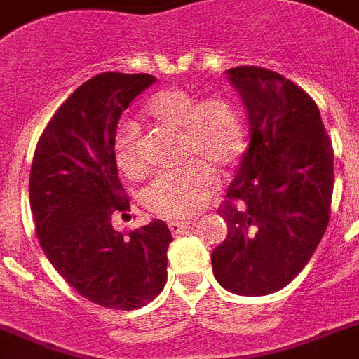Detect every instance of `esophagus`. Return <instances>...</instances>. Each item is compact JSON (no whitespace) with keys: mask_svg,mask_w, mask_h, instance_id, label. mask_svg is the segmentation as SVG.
<instances>
[{"mask_svg":"<svg viewBox=\"0 0 359 359\" xmlns=\"http://www.w3.org/2000/svg\"><path fill=\"white\" fill-rule=\"evenodd\" d=\"M169 229H170V233H172V235H183V233L190 231V229H192V226L183 224V222H170Z\"/></svg>","mask_w":359,"mask_h":359,"instance_id":"1","label":"esophagus"}]
</instances>
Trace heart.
<instances>
[{
	"label": "heart",
	"mask_w": 359,
	"mask_h": 359,
	"mask_svg": "<svg viewBox=\"0 0 359 359\" xmlns=\"http://www.w3.org/2000/svg\"><path fill=\"white\" fill-rule=\"evenodd\" d=\"M144 115L156 126L182 133V169L160 172L144 189L142 203L151 213L187 220L201 212L215 190L212 170L226 174L238 165L245 151V124L238 108L226 97H201L182 87L165 88L151 97ZM114 162L128 180L144 174L139 133L123 126L114 140Z\"/></svg>",
	"instance_id": "heart-1"
}]
</instances>
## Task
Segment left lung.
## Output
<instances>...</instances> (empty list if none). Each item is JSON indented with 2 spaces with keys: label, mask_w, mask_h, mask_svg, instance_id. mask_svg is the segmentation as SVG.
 Listing matches in <instances>:
<instances>
[{
  "label": "left lung",
  "mask_w": 359,
  "mask_h": 359,
  "mask_svg": "<svg viewBox=\"0 0 359 359\" xmlns=\"http://www.w3.org/2000/svg\"><path fill=\"white\" fill-rule=\"evenodd\" d=\"M248 108L251 142L219 215L228 236L212 252L233 294L281 290L304 269L331 217L334 153L317 103L279 72L228 69Z\"/></svg>",
  "instance_id": "obj_1"
}]
</instances>
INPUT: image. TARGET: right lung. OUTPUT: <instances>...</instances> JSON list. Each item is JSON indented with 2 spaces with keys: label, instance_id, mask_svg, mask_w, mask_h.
Wrapping results in <instances>:
<instances>
[{
  "label": "right lung",
  "instance_id": "add662e5",
  "mask_svg": "<svg viewBox=\"0 0 359 359\" xmlns=\"http://www.w3.org/2000/svg\"><path fill=\"white\" fill-rule=\"evenodd\" d=\"M151 74L103 72L72 92L35 147L29 206L39 244L81 297L110 310H137L163 290L167 249L163 220L128 233L111 219L130 212L114 162L121 114L153 85Z\"/></svg>",
  "mask_w": 359,
  "mask_h": 359
}]
</instances>
